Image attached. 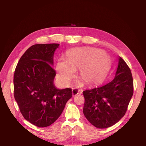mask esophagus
<instances>
[{
    "label": "esophagus",
    "instance_id": "obj_1",
    "mask_svg": "<svg viewBox=\"0 0 146 146\" xmlns=\"http://www.w3.org/2000/svg\"><path fill=\"white\" fill-rule=\"evenodd\" d=\"M72 95H73V96H76V95H77V94H79L78 90H77V89H76V88H74V89H72Z\"/></svg>",
    "mask_w": 146,
    "mask_h": 146
}]
</instances>
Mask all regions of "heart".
<instances>
[{
	"mask_svg": "<svg viewBox=\"0 0 146 146\" xmlns=\"http://www.w3.org/2000/svg\"><path fill=\"white\" fill-rule=\"evenodd\" d=\"M110 56L98 48L86 47L69 50L66 60L57 61L56 69L59 80L68 83L79 70L78 78L84 85L93 86L99 83L107 76L111 67Z\"/></svg>",
	"mask_w": 146,
	"mask_h": 146,
	"instance_id": "obj_1",
	"label": "heart"
}]
</instances>
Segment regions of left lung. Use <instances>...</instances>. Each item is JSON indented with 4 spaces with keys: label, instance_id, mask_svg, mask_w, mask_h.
Returning <instances> with one entry per match:
<instances>
[{
    "label": "left lung",
    "instance_id": "8db88e82",
    "mask_svg": "<svg viewBox=\"0 0 146 146\" xmlns=\"http://www.w3.org/2000/svg\"><path fill=\"white\" fill-rule=\"evenodd\" d=\"M85 98L83 114L92 125L106 129L125 115L133 94L130 69L119 56L116 76L104 85L83 91Z\"/></svg>",
    "mask_w": 146,
    "mask_h": 146
}]
</instances>
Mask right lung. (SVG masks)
Instances as JSON below:
<instances>
[{
	"instance_id": "add662e5",
	"label": "right lung",
	"mask_w": 146,
	"mask_h": 146,
	"mask_svg": "<svg viewBox=\"0 0 146 146\" xmlns=\"http://www.w3.org/2000/svg\"><path fill=\"white\" fill-rule=\"evenodd\" d=\"M59 44H37L29 47L14 74V96L22 115L38 127L50 125L72 98V90L56 89L54 54Z\"/></svg>"
}]
</instances>
